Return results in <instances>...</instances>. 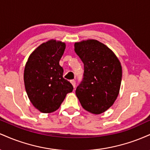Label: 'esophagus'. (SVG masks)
<instances>
[{
  "mask_svg": "<svg viewBox=\"0 0 150 150\" xmlns=\"http://www.w3.org/2000/svg\"><path fill=\"white\" fill-rule=\"evenodd\" d=\"M70 82H71V84H72V85H73V87H74V88H75V86H76V82H75V81L74 80H70Z\"/></svg>",
  "mask_w": 150,
  "mask_h": 150,
  "instance_id": "1",
  "label": "esophagus"
}]
</instances>
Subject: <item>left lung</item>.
Returning <instances> with one entry per match:
<instances>
[{"label":"left lung","instance_id":"obj_1","mask_svg":"<svg viewBox=\"0 0 150 150\" xmlns=\"http://www.w3.org/2000/svg\"><path fill=\"white\" fill-rule=\"evenodd\" d=\"M75 53L84 63L83 81L77 87V97L82 108L93 114L108 109L118 97L122 66L107 46L95 39L75 42Z\"/></svg>","mask_w":150,"mask_h":150}]
</instances>
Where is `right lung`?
I'll return each mask as SVG.
<instances>
[{
    "mask_svg": "<svg viewBox=\"0 0 150 150\" xmlns=\"http://www.w3.org/2000/svg\"><path fill=\"white\" fill-rule=\"evenodd\" d=\"M66 44L51 39L39 45L29 56L24 70V82L29 99L40 112L52 113L61 106L71 83L63 77L59 61Z\"/></svg>",
    "mask_w": 150,
    "mask_h": 150,
    "instance_id": "add662e5",
    "label": "right lung"
}]
</instances>
